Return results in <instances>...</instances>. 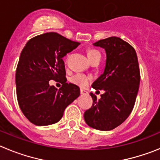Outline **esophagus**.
I'll list each match as a JSON object with an SVG mask.
<instances>
[{
  "label": "esophagus",
  "instance_id": "34e87169",
  "mask_svg": "<svg viewBox=\"0 0 160 160\" xmlns=\"http://www.w3.org/2000/svg\"><path fill=\"white\" fill-rule=\"evenodd\" d=\"M80 93H81V94H87V91L85 90H83V89H81V90H80Z\"/></svg>",
  "mask_w": 160,
  "mask_h": 160
}]
</instances>
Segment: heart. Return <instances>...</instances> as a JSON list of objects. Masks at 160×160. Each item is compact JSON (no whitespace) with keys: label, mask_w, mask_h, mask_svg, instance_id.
Listing matches in <instances>:
<instances>
[{"label":"heart","mask_w":160,"mask_h":160,"mask_svg":"<svg viewBox=\"0 0 160 160\" xmlns=\"http://www.w3.org/2000/svg\"><path fill=\"white\" fill-rule=\"evenodd\" d=\"M98 53H99V52L97 51V50H94V49H90L87 52V55H88V58H90ZM90 80H91V77L81 73H75L74 75H73L70 78V82L72 83H73L74 85H76V86H78L80 87H87V85L89 84V82H90Z\"/></svg>","instance_id":"obj_1"}]
</instances>
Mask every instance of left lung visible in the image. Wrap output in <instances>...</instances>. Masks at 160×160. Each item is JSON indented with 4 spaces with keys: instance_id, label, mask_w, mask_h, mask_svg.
Masks as SVG:
<instances>
[{
    "instance_id": "obj_1",
    "label": "left lung",
    "mask_w": 160,
    "mask_h": 160,
    "mask_svg": "<svg viewBox=\"0 0 160 160\" xmlns=\"http://www.w3.org/2000/svg\"><path fill=\"white\" fill-rule=\"evenodd\" d=\"M94 46L105 49L104 72L92 87L103 90L101 98L93 93V105L84 113L87 125L99 131H111L125 121L132 111L139 87L140 71L135 49L117 37L99 40Z\"/></svg>"
}]
</instances>
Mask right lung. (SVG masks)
Listing matches in <instances>:
<instances>
[{"label": "right lung", "mask_w": 160, "mask_h": 160, "mask_svg": "<svg viewBox=\"0 0 160 160\" xmlns=\"http://www.w3.org/2000/svg\"><path fill=\"white\" fill-rule=\"evenodd\" d=\"M79 45L50 32L31 38L22 49L16 70L17 98L24 115L34 125L58 122L80 95L78 86L66 82L62 59ZM50 80L62 83V87L49 86Z\"/></svg>", "instance_id": "right-lung-1"}]
</instances>
